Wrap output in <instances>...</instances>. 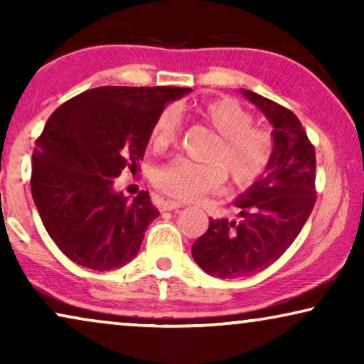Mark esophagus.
<instances>
[{"label":"esophagus","instance_id":"1","mask_svg":"<svg viewBox=\"0 0 364 364\" xmlns=\"http://www.w3.org/2000/svg\"><path fill=\"white\" fill-rule=\"evenodd\" d=\"M182 203L178 202H173V200H166L162 203V210L166 212H171V210H177V208H181Z\"/></svg>","mask_w":364,"mask_h":364}]
</instances>
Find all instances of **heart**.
I'll list each match as a JSON object with an SVG mask.
<instances>
[{
    "label": "heart",
    "mask_w": 364,
    "mask_h": 364,
    "mask_svg": "<svg viewBox=\"0 0 364 364\" xmlns=\"http://www.w3.org/2000/svg\"><path fill=\"white\" fill-rule=\"evenodd\" d=\"M198 112L213 131L220 134V141L210 156L215 162L200 164L177 157L156 168L152 177L159 191L183 202L198 200L205 193L218 191L225 181V172L235 186H252L265 173L273 156L272 136L252 126V114L235 99H215ZM181 124V111L176 106L164 109L152 126V146H172Z\"/></svg>",
    "instance_id": "heart-1"
}]
</instances>
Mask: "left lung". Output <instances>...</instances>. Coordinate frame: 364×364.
<instances>
[{"label":"left lung","mask_w":364,"mask_h":364,"mask_svg":"<svg viewBox=\"0 0 364 364\" xmlns=\"http://www.w3.org/2000/svg\"><path fill=\"white\" fill-rule=\"evenodd\" d=\"M272 124L273 156L265 173L233 205L240 220L210 218L192 245V257L208 275L240 278L277 262L305 225L316 200L315 147L291 111L260 94L240 89Z\"/></svg>","instance_id":"8db88e82"}]
</instances>
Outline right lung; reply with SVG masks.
Returning <instances> with one entry per match:
<instances>
[{"label":"right lung","instance_id":"add662e5","mask_svg":"<svg viewBox=\"0 0 364 364\" xmlns=\"http://www.w3.org/2000/svg\"><path fill=\"white\" fill-rule=\"evenodd\" d=\"M191 91L94 87L48 119L33 152V200L49 237L77 265L112 270L137 255L159 212L149 192L129 200L114 178L139 171L157 116Z\"/></svg>","mask_w":364,"mask_h":364}]
</instances>
